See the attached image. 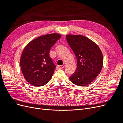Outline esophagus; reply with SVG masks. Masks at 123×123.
I'll return each instance as SVG.
<instances>
[{
    "label": "esophagus",
    "mask_w": 123,
    "mask_h": 123,
    "mask_svg": "<svg viewBox=\"0 0 123 123\" xmlns=\"http://www.w3.org/2000/svg\"><path fill=\"white\" fill-rule=\"evenodd\" d=\"M64 68V66L60 65V66H57V67H56V69H63Z\"/></svg>",
    "instance_id": "1"
}]
</instances>
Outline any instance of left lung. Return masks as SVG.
Wrapping results in <instances>:
<instances>
[{
  "label": "left lung",
  "mask_w": 123,
  "mask_h": 123,
  "mask_svg": "<svg viewBox=\"0 0 123 123\" xmlns=\"http://www.w3.org/2000/svg\"><path fill=\"white\" fill-rule=\"evenodd\" d=\"M66 39L77 58L76 71L69 77L70 80L79 86L88 85L101 71L102 51L94 42L84 36L68 34Z\"/></svg>",
  "instance_id": "left-lung-1"
}]
</instances>
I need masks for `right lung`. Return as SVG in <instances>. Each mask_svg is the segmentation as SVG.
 <instances>
[{"label": "right lung", "instance_id": "1", "mask_svg": "<svg viewBox=\"0 0 123 123\" xmlns=\"http://www.w3.org/2000/svg\"><path fill=\"white\" fill-rule=\"evenodd\" d=\"M61 36L57 33L42 35L32 40L25 47L20 64L23 75L29 83L42 86L49 82L56 68L49 51Z\"/></svg>", "mask_w": 123, "mask_h": 123}]
</instances>
